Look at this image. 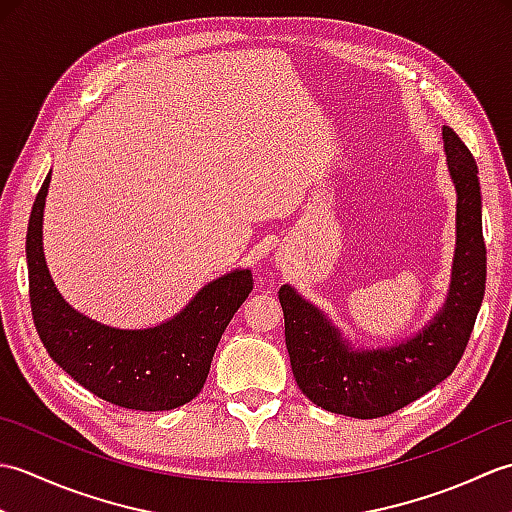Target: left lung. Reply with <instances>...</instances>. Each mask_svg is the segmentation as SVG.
<instances>
[{
  "mask_svg": "<svg viewBox=\"0 0 512 512\" xmlns=\"http://www.w3.org/2000/svg\"><path fill=\"white\" fill-rule=\"evenodd\" d=\"M442 136L458 191V248L449 299L427 330L387 350L352 352L295 288L279 290L292 374L303 394L325 411L361 420L389 416L442 383L469 345L486 288L482 193L469 147L451 127Z\"/></svg>",
  "mask_w": 512,
  "mask_h": 512,
  "instance_id": "1",
  "label": "left lung"
}]
</instances>
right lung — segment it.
Segmentation results:
<instances>
[{"label":"right lung","instance_id":"obj_1","mask_svg":"<svg viewBox=\"0 0 512 512\" xmlns=\"http://www.w3.org/2000/svg\"><path fill=\"white\" fill-rule=\"evenodd\" d=\"M50 173L32 204L26 257L32 321L50 358L112 405L169 411L200 394L226 325L253 290L250 270L204 286L178 317L149 330H116L72 310L54 288L41 248Z\"/></svg>","mask_w":512,"mask_h":512}]
</instances>
